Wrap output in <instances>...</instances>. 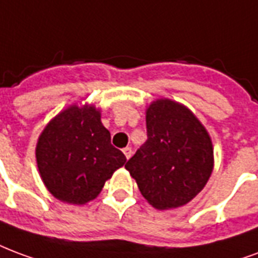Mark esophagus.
<instances>
[{
  "label": "esophagus",
  "mask_w": 258,
  "mask_h": 258,
  "mask_svg": "<svg viewBox=\"0 0 258 258\" xmlns=\"http://www.w3.org/2000/svg\"><path fill=\"white\" fill-rule=\"evenodd\" d=\"M123 153H124V156H125V158L128 160V158L133 156V149L130 148V146H127V148L123 149Z\"/></svg>",
  "instance_id": "34e87169"
}]
</instances>
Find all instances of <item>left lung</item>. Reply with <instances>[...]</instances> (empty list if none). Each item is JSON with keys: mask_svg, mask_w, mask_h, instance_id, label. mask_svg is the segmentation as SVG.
<instances>
[{"mask_svg": "<svg viewBox=\"0 0 258 258\" xmlns=\"http://www.w3.org/2000/svg\"><path fill=\"white\" fill-rule=\"evenodd\" d=\"M148 141L125 164L149 204L182 207L201 191L213 169V148L200 120L171 100L146 110Z\"/></svg>", "mask_w": 258, "mask_h": 258, "instance_id": "8db88e82", "label": "left lung"}]
</instances>
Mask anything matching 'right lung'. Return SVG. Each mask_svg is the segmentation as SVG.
Wrapping results in <instances>:
<instances>
[{
    "label": "right lung",
    "instance_id": "add662e5",
    "mask_svg": "<svg viewBox=\"0 0 258 258\" xmlns=\"http://www.w3.org/2000/svg\"><path fill=\"white\" fill-rule=\"evenodd\" d=\"M125 160L110 144V133L94 106L72 105L57 114L38 139L42 180L57 200L74 205L94 200Z\"/></svg>",
    "mask_w": 258,
    "mask_h": 258
}]
</instances>
